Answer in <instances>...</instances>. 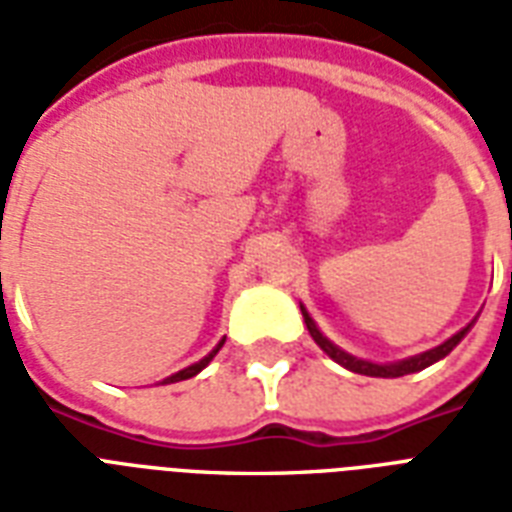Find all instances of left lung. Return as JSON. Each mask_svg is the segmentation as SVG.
<instances>
[{
	"label": "left lung",
	"instance_id": "left-lung-1",
	"mask_svg": "<svg viewBox=\"0 0 512 512\" xmlns=\"http://www.w3.org/2000/svg\"><path fill=\"white\" fill-rule=\"evenodd\" d=\"M300 311H303V319H305V327H308V332H311V337L316 340V345H319L324 353H327L329 358H335L337 364H342L345 369H350V372L356 374H366V377H404V374H412V372H420V369H425V366L436 364L438 358H444L446 353H452L454 348H457V342L462 340V337L468 335V329L473 327V324H468L465 329H460L457 335L449 337V340L444 342V345H438V348L433 350H425V353H420V356H412L406 358V361H398V364H369V361H361V358H353L350 353H345V350H340L337 345H332V342L327 340V337L321 335L319 327L313 324V319L308 316V311H305L303 305H300Z\"/></svg>",
	"mask_w": 512,
	"mask_h": 512
}]
</instances>
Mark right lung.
Listing matches in <instances>:
<instances>
[{
	"mask_svg": "<svg viewBox=\"0 0 512 512\" xmlns=\"http://www.w3.org/2000/svg\"><path fill=\"white\" fill-rule=\"evenodd\" d=\"M223 342H225V340H220V345H217V348L212 350V353H207V356L201 358V361H196V364H191V366H185V369H180V372H175V374H172V377H167V380H164V382H180V380H188V377H193V374H199L201 369H204V366H207L209 361L215 358L217 350L223 348Z\"/></svg>",
	"mask_w": 512,
	"mask_h": 512,
	"instance_id": "right-lung-1",
	"label": "right lung"
}]
</instances>
